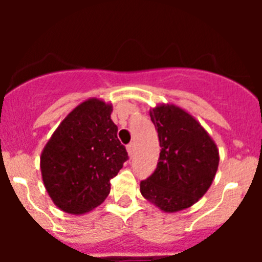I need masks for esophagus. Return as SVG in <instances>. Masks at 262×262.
Masks as SVG:
<instances>
[{"label":"esophagus","mask_w":262,"mask_h":262,"mask_svg":"<svg viewBox=\"0 0 262 262\" xmlns=\"http://www.w3.org/2000/svg\"><path fill=\"white\" fill-rule=\"evenodd\" d=\"M134 151H135V145H134V143H129V144L127 145V152H128L129 157H133Z\"/></svg>","instance_id":"obj_1"}]
</instances>
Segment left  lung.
I'll return each mask as SVG.
<instances>
[{"label":"left lung","instance_id":"left-lung-1","mask_svg":"<svg viewBox=\"0 0 262 262\" xmlns=\"http://www.w3.org/2000/svg\"><path fill=\"white\" fill-rule=\"evenodd\" d=\"M159 133L157 168L140 182L145 200L164 212H177L198 202L211 186L219 165V151L193 115L173 103L149 110Z\"/></svg>","mask_w":262,"mask_h":262}]
</instances>
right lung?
Returning a JSON list of instances; mask_svg holds the SVG:
<instances>
[{
	"mask_svg": "<svg viewBox=\"0 0 262 262\" xmlns=\"http://www.w3.org/2000/svg\"><path fill=\"white\" fill-rule=\"evenodd\" d=\"M111 111V103L86 99L64 118L43 148L41 178L64 212L81 215L101 205L110 193V180L128 159Z\"/></svg>",
	"mask_w": 262,
	"mask_h": 262,
	"instance_id": "add662e5",
	"label": "right lung"
}]
</instances>
